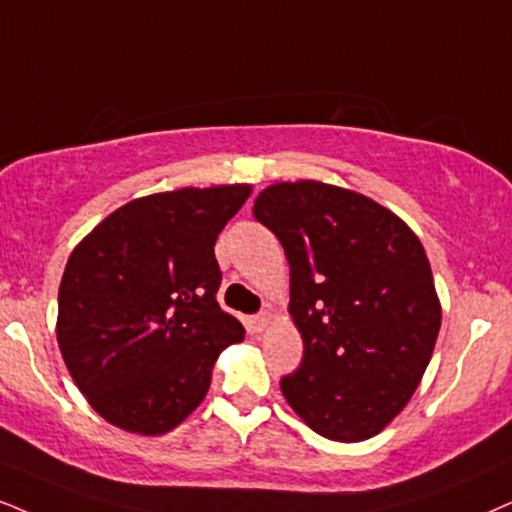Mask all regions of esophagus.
I'll list each match as a JSON object with an SVG mask.
<instances>
[{
  "instance_id": "34e87169",
  "label": "esophagus",
  "mask_w": 512,
  "mask_h": 512,
  "mask_svg": "<svg viewBox=\"0 0 512 512\" xmlns=\"http://www.w3.org/2000/svg\"><path fill=\"white\" fill-rule=\"evenodd\" d=\"M250 323H252V328H255V331H264V328H267L271 323V314L269 312L255 314V316H252Z\"/></svg>"
}]
</instances>
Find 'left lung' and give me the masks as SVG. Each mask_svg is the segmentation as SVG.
I'll return each mask as SVG.
<instances>
[{"instance_id": "1", "label": "left lung", "mask_w": 512, "mask_h": 512, "mask_svg": "<svg viewBox=\"0 0 512 512\" xmlns=\"http://www.w3.org/2000/svg\"><path fill=\"white\" fill-rule=\"evenodd\" d=\"M252 212L286 250L304 340L283 397L333 442L378 435L418 387L442 323L423 245L383 205L321 181L269 186Z\"/></svg>"}]
</instances>
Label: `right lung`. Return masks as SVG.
Instances as JSON below:
<instances>
[{
  "mask_svg": "<svg viewBox=\"0 0 512 512\" xmlns=\"http://www.w3.org/2000/svg\"><path fill=\"white\" fill-rule=\"evenodd\" d=\"M250 186L181 189L108 215L70 255L58 288V347L94 411L163 435L203 401L212 364L243 340L217 304L215 241Z\"/></svg>",
  "mask_w": 512,
  "mask_h": 512,
  "instance_id": "obj_1",
  "label": "right lung"
}]
</instances>
